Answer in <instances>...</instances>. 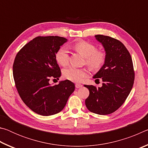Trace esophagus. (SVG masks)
Here are the masks:
<instances>
[{
	"label": "esophagus",
	"mask_w": 148,
	"mask_h": 148,
	"mask_svg": "<svg viewBox=\"0 0 148 148\" xmlns=\"http://www.w3.org/2000/svg\"><path fill=\"white\" fill-rule=\"evenodd\" d=\"M75 86H76V88H80V87H82L83 86H82V84H76Z\"/></svg>",
	"instance_id": "esophagus-1"
}]
</instances>
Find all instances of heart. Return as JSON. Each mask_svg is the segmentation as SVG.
I'll list each match as a JSON object with an SVG mask.
<instances>
[{"mask_svg":"<svg viewBox=\"0 0 148 148\" xmlns=\"http://www.w3.org/2000/svg\"><path fill=\"white\" fill-rule=\"evenodd\" d=\"M74 49L85 57L87 65L94 71H98L104 64L106 60V54L103 51L97 50L95 45L86 41H79L74 45ZM57 62L62 66H66L69 61V50L67 47L62 46L57 50L56 54ZM64 78L74 82H82L88 75V71L86 68L78 69L70 66L62 71Z\"/></svg>","mask_w":148,"mask_h":148,"instance_id":"1","label":"heart"}]
</instances>
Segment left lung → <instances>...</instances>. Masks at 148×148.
<instances>
[{"instance_id":"left-lung-1","label":"left lung","mask_w":148,"mask_h":148,"mask_svg":"<svg viewBox=\"0 0 148 148\" xmlns=\"http://www.w3.org/2000/svg\"><path fill=\"white\" fill-rule=\"evenodd\" d=\"M95 38L104 47L106 60L93 78L103 83L101 87L84 85L89 91L86 105L92 113L108 115L121 107L129 96L134 80L133 63L121 42L101 34L95 35Z\"/></svg>"}]
</instances>
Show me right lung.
<instances>
[{"instance_id":"obj_1","label":"right lung","mask_w":148,"mask_h":148,"mask_svg":"<svg viewBox=\"0 0 148 148\" xmlns=\"http://www.w3.org/2000/svg\"><path fill=\"white\" fill-rule=\"evenodd\" d=\"M67 41L57 36H37L17 53L13 76L22 101L35 113L51 116L61 111L74 92L75 86L69 79L51 86L50 78L59 79L61 72L56 54Z\"/></svg>"}]
</instances>
